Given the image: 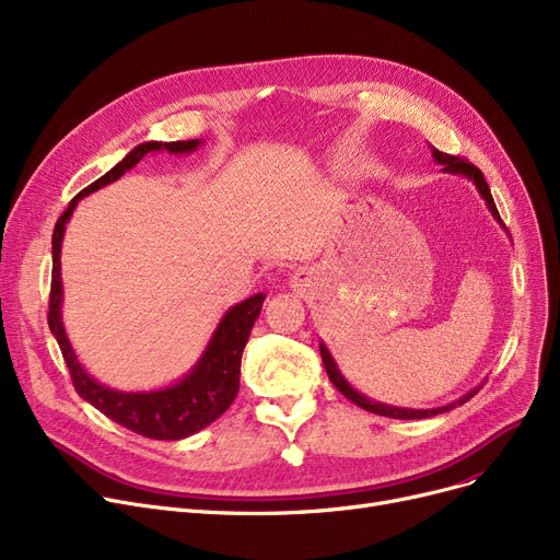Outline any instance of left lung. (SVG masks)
<instances>
[{
  "label": "left lung",
  "mask_w": 560,
  "mask_h": 560,
  "mask_svg": "<svg viewBox=\"0 0 560 560\" xmlns=\"http://www.w3.org/2000/svg\"><path fill=\"white\" fill-rule=\"evenodd\" d=\"M430 151H432V158H434V162H436V164H442V172H444V174H453V176L469 178V180L476 185L478 194H480V197H482L485 206H488V210L492 212V217H494V220H497V224H499L501 229H505V226H503V222H501V217H499V210H497V206H494L492 191H490L488 183H485V178H482V174L478 172V168H476L474 164L465 162V160L455 158V155H446V153H440V151H436V149H432V145H430ZM320 354H323V363H325V369H327V375H329L331 384L338 388V392L343 394L348 400H352L357 407L366 409V411H373V415H377V417H388V419H430V417H436V415H444V411H451V409H453V407H457V405H465L467 400H471V398L478 394V388H482V384H478V386H474V388H471V392H467L465 396L457 398V400H453V402H448V405H444V407H432V409H411V407H396V405L377 402V400H373V398H369V396L359 394L357 388H354V386H352V384L346 380V375L340 373L338 363L334 361V357H331L329 348L323 343V340H320Z\"/></svg>",
  "instance_id": "8db88e82"
}]
</instances>
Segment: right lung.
Returning <instances> with one entry per match:
<instances>
[{
  "instance_id": "1",
  "label": "right lung",
  "mask_w": 560,
  "mask_h": 560,
  "mask_svg": "<svg viewBox=\"0 0 560 560\" xmlns=\"http://www.w3.org/2000/svg\"><path fill=\"white\" fill-rule=\"evenodd\" d=\"M203 141H143L120 160L105 176H101L89 187H84L75 199L59 217V222L52 233V293H50V315H47V325H50L52 336L61 348L66 359V366L70 371L72 384H75L78 394L101 409L103 415L118 425H124L137 434L151 436V440H166L176 442L185 436L203 430L212 421L220 419L231 402L237 396L240 388V361L242 350H245L252 327L260 315L265 295L256 293L231 306L220 325L214 327L206 350L197 359V363L174 384L153 388V392H120V388L107 386L103 382L89 375L82 366L75 350H72L66 327H63V281H61V242L66 233V224L70 222L72 210L78 203L89 197V194L98 191L101 187L118 180L132 166L139 164L149 153H168V155H187L199 149Z\"/></svg>"
}]
</instances>
